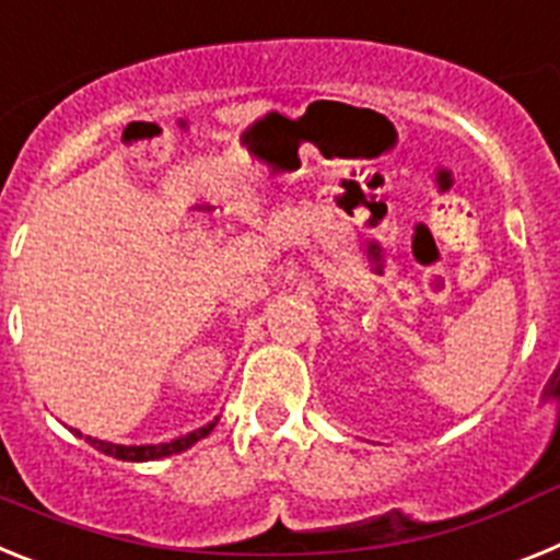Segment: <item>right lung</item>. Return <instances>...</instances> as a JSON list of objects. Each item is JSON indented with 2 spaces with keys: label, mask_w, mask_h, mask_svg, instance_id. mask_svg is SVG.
I'll list each match as a JSON object with an SVG mask.
<instances>
[{
  "label": "right lung",
  "mask_w": 560,
  "mask_h": 560,
  "mask_svg": "<svg viewBox=\"0 0 560 560\" xmlns=\"http://www.w3.org/2000/svg\"><path fill=\"white\" fill-rule=\"evenodd\" d=\"M217 425V420L208 422V425L197 428L191 434L186 436H177L172 442H160V445H115V442H104V440H95V436H84L81 431H75V436H84L90 442L92 448H98L101 454L106 456H115V459H124V462H149V459H163V456H172L179 454V451L191 448L194 442H199L202 436H208Z\"/></svg>",
  "instance_id": "right-lung-1"
}]
</instances>
